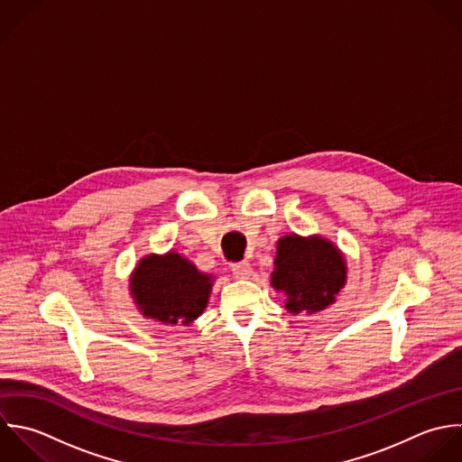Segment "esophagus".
Instances as JSON below:
<instances>
[{"instance_id":"34e87169","label":"esophagus","mask_w":462,"mask_h":462,"mask_svg":"<svg viewBox=\"0 0 462 462\" xmlns=\"http://www.w3.org/2000/svg\"><path fill=\"white\" fill-rule=\"evenodd\" d=\"M232 272L237 279H248L252 275V266L248 261H241V263H234L232 264Z\"/></svg>"}]
</instances>
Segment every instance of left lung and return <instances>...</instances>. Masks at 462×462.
<instances>
[{"mask_svg":"<svg viewBox=\"0 0 462 462\" xmlns=\"http://www.w3.org/2000/svg\"><path fill=\"white\" fill-rule=\"evenodd\" d=\"M347 279L342 252L320 236H284L277 241L272 286L286 295L284 308L297 313H317L333 304Z\"/></svg>","mask_w":462,"mask_h":462,"instance_id":"1","label":"left lung"}]
</instances>
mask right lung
<instances>
[{"mask_svg": "<svg viewBox=\"0 0 462 462\" xmlns=\"http://www.w3.org/2000/svg\"><path fill=\"white\" fill-rule=\"evenodd\" d=\"M143 317L165 326H189L207 308L214 279L176 252L145 255L129 281Z\"/></svg>", "mask_w": 462, "mask_h": 462, "instance_id": "obj_1", "label": "right lung"}]
</instances>
